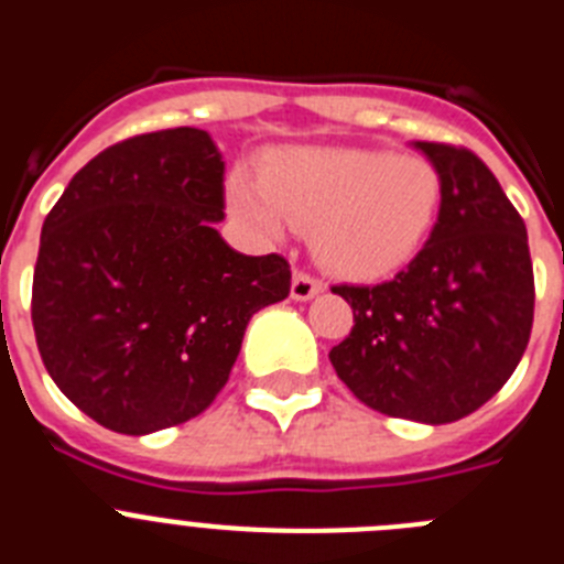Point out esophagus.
<instances>
[{
	"label": "esophagus",
	"mask_w": 564,
	"mask_h": 564,
	"mask_svg": "<svg viewBox=\"0 0 564 564\" xmlns=\"http://www.w3.org/2000/svg\"><path fill=\"white\" fill-rule=\"evenodd\" d=\"M325 291V285L318 282L316 276H311V273L305 271H296L293 273V285H291V296L296 299V302H307V299L318 296V293Z\"/></svg>",
	"instance_id": "obj_1"
}]
</instances>
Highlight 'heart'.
<instances>
[{
    "mask_svg": "<svg viewBox=\"0 0 564 564\" xmlns=\"http://www.w3.org/2000/svg\"><path fill=\"white\" fill-rule=\"evenodd\" d=\"M234 206L262 231L313 228L327 271L372 282L410 265L430 239L443 200L441 172L415 154L358 147L279 149L259 188L234 181Z\"/></svg>",
    "mask_w": 564,
    "mask_h": 564,
    "instance_id": "1",
    "label": "heart"
}]
</instances>
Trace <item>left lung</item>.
Masks as SVG:
<instances>
[{
  "instance_id": "obj_1",
  "label": "left lung",
  "mask_w": 564,
  "mask_h": 564,
  "mask_svg": "<svg viewBox=\"0 0 564 564\" xmlns=\"http://www.w3.org/2000/svg\"><path fill=\"white\" fill-rule=\"evenodd\" d=\"M415 149L441 172L437 223L390 282L333 288L356 325L330 364L370 410L435 426L480 410L517 370L534 325V268L525 223L491 169L463 147Z\"/></svg>"
}]
</instances>
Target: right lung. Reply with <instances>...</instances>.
Returning a JSON list of instances; mask_svg holds the SVG:
<instances>
[{"mask_svg": "<svg viewBox=\"0 0 564 564\" xmlns=\"http://www.w3.org/2000/svg\"><path fill=\"white\" fill-rule=\"evenodd\" d=\"M226 163L194 127L96 154L42 226L33 330L58 390L121 435L177 426L226 387L251 316L291 293L285 257L234 251Z\"/></svg>", "mask_w": 564, "mask_h": 564, "instance_id": "right-lung-1", "label": "right lung"}]
</instances>
